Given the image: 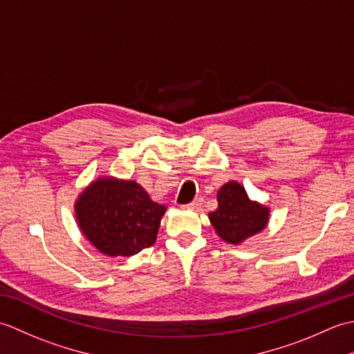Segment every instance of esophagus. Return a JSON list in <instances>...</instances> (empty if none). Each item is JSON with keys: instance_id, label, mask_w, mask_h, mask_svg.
Here are the masks:
<instances>
[{"instance_id": "1", "label": "esophagus", "mask_w": 354, "mask_h": 354, "mask_svg": "<svg viewBox=\"0 0 354 354\" xmlns=\"http://www.w3.org/2000/svg\"><path fill=\"white\" fill-rule=\"evenodd\" d=\"M202 205V198H196L194 201H192L190 204H187L185 205V208H189V209H196V208H199Z\"/></svg>"}]
</instances>
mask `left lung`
Returning <instances> with one entry per match:
<instances>
[{
    "instance_id": "8db88e82",
    "label": "left lung",
    "mask_w": 354,
    "mask_h": 354,
    "mask_svg": "<svg viewBox=\"0 0 354 354\" xmlns=\"http://www.w3.org/2000/svg\"><path fill=\"white\" fill-rule=\"evenodd\" d=\"M217 207L208 214L214 230L228 243H240L266 227L269 209L248 198L239 183L231 181L217 192Z\"/></svg>"
}]
</instances>
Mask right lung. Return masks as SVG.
Segmentation results:
<instances>
[{
    "label": "right lung",
    "instance_id": "obj_1",
    "mask_svg": "<svg viewBox=\"0 0 354 354\" xmlns=\"http://www.w3.org/2000/svg\"><path fill=\"white\" fill-rule=\"evenodd\" d=\"M165 207L135 181L102 178L80 194L76 217L85 237L104 255L129 257L155 243Z\"/></svg>",
    "mask_w": 354,
    "mask_h": 354
}]
</instances>
